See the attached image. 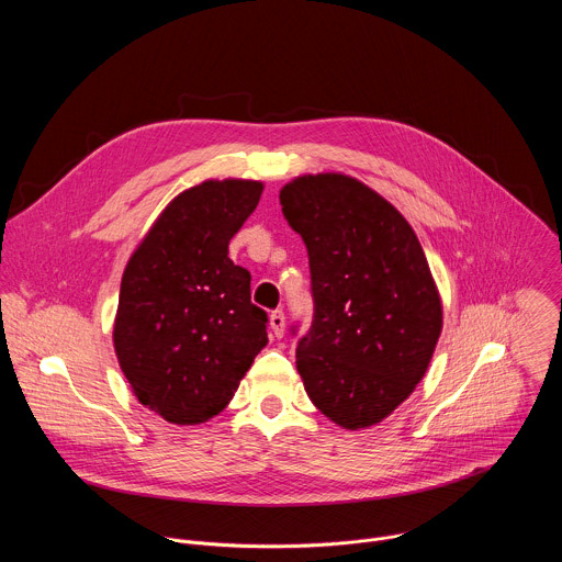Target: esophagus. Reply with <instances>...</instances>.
<instances>
[{"label":"esophagus","mask_w":562,"mask_h":562,"mask_svg":"<svg viewBox=\"0 0 562 562\" xmlns=\"http://www.w3.org/2000/svg\"><path fill=\"white\" fill-rule=\"evenodd\" d=\"M269 325H271V334H273L276 338H282V336H284V313H282L280 308L271 311Z\"/></svg>","instance_id":"1"}]
</instances>
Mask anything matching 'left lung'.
Returning a JSON list of instances; mask_svg holds the SVG:
<instances>
[{"label":"left lung","instance_id":"8db88e82","mask_svg":"<svg viewBox=\"0 0 562 562\" xmlns=\"http://www.w3.org/2000/svg\"><path fill=\"white\" fill-rule=\"evenodd\" d=\"M286 222L302 235L313 323L295 364L311 403L345 429L384 420L423 380L442 331V302L412 224L342 173L282 187Z\"/></svg>","mask_w":562,"mask_h":562}]
</instances>
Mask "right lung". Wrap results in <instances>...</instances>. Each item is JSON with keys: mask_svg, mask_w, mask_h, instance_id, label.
<instances>
[{"mask_svg": "<svg viewBox=\"0 0 562 562\" xmlns=\"http://www.w3.org/2000/svg\"><path fill=\"white\" fill-rule=\"evenodd\" d=\"M265 184L206 180L159 213L120 286L113 345L144 407L173 425L217 416L267 347V313L251 273L228 258L231 237Z\"/></svg>", "mask_w": 562, "mask_h": 562, "instance_id": "obj_1", "label": "right lung"}]
</instances>
